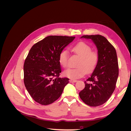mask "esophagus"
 <instances>
[{
	"label": "esophagus",
	"instance_id": "obj_1",
	"mask_svg": "<svg viewBox=\"0 0 131 131\" xmlns=\"http://www.w3.org/2000/svg\"><path fill=\"white\" fill-rule=\"evenodd\" d=\"M77 81V80H74V79H70L69 82H76Z\"/></svg>",
	"mask_w": 131,
	"mask_h": 131
}]
</instances>
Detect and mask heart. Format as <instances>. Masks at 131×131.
<instances>
[{"instance_id":"obj_1","label":"heart","mask_w":131,"mask_h":131,"mask_svg":"<svg viewBox=\"0 0 131 131\" xmlns=\"http://www.w3.org/2000/svg\"><path fill=\"white\" fill-rule=\"evenodd\" d=\"M72 50L80 57V59L77 64V68L68 69L64 71L63 75L71 79H77L87 73H91L96 68L98 63V54L92 51L91 47L84 42H80L74 46ZM68 52L63 50L60 52L58 57V62L63 68L68 66Z\"/></svg>"}]
</instances>
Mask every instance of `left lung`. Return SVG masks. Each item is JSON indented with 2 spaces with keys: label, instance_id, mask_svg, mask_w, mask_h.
I'll return each mask as SVG.
<instances>
[{
  "label": "left lung",
  "instance_id": "1",
  "mask_svg": "<svg viewBox=\"0 0 131 131\" xmlns=\"http://www.w3.org/2000/svg\"><path fill=\"white\" fill-rule=\"evenodd\" d=\"M81 38L93 42L97 48L98 61L79 96L87 105L97 106L105 103L115 89L118 76L117 54L114 47L101 35H83Z\"/></svg>",
  "mask_w": 131,
  "mask_h": 131
}]
</instances>
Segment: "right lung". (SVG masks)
<instances>
[{
  "instance_id": "right-lung-1",
  "label": "right lung",
  "mask_w": 131,
  "mask_h": 131,
  "mask_svg": "<svg viewBox=\"0 0 131 131\" xmlns=\"http://www.w3.org/2000/svg\"><path fill=\"white\" fill-rule=\"evenodd\" d=\"M75 37L50 35L31 47L23 66L24 83L33 100L41 105L52 103L61 96L69 79L59 78V54Z\"/></svg>"
}]
</instances>
